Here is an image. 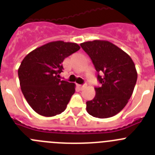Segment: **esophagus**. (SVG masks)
<instances>
[{"mask_svg":"<svg viewBox=\"0 0 155 155\" xmlns=\"http://www.w3.org/2000/svg\"><path fill=\"white\" fill-rule=\"evenodd\" d=\"M78 87L81 90H82V89H84V87H86V84H78Z\"/></svg>","mask_w":155,"mask_h":155,"instance_id":"1","label":"esophagus"}]
</instances>
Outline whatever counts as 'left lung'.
Masks as SVG:
<instances>
[{"mask_svg": "<svg viewBox=\"0 0 155 155\" xmlns=\"http://www.w3.org/2000/svg\"><path fill=\"white\" fill-rule=\"evenodd\" d=\"M98 72L102 85L94 87L95 96L86 102L87 112L97 118H109L126 106L137 79L135 64L121 49L105 40L81 43Z\"/></svg>", "mask_w": 155, "mask_h": 155, "instance_id": "obj_1", "label": "left lung"}]
</instances>
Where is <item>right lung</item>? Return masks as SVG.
<instances>
[{"instance_id": "add662e5", "label": "right lung", "mask_w": 155, "mask_h": 155, "mask_svg": "<svg viewBox=\"0 0 155 155\" xmlns=\"http://www.w3.org/2000/svg\"><path fill=\"white\" fill-rule=\"evenodd\" d=\"M74 42L55 41L36 48L23 59L18 74L28 105L43 116L61 114L75 92V84L60 79L63 61L80 50Z\"/></svg>"}]
</instances>
